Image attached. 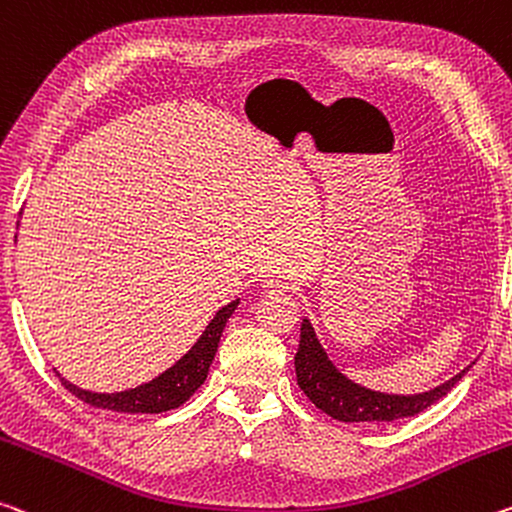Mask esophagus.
Returning a JSON list of instances; mask_svg holds the SVG:
<instances>
[{
    "label": "esophagus",
    "instance_id": "34e87169",
    "mask_svg": "<svg viewBox=\"0 0 512 512\" xmlns=\"http://www.w3.org/2000/svg\"><path fill=\"white\" fill-rule=\"evenodd\" d=\"M264 291H269V294H285V291H289V285L285 280H278V278H266L262 282Z\"/></svg>",
    "mask_w": 512,
    "mask_h": 512
}]
</instances>
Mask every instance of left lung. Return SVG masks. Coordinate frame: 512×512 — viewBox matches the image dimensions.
<instances>
[{"label": "left lung", "instance_id": "1", "mask_svg": "<svg viewBox=\"0 0 512 512\" xmlns=\"http://www.w3.org/2000/svg\"><path fill=\"white\" fill-rule=\"evenodd\" d=\"M294 364L298 385L307 394V399L332 419L348 421V424H355V421H396L415 417L426 408H431L442 396L449 394L460 383V378L474 367L472 362L469 367L446 380V383L421 394L376 392V389L353 383L351 378L344 376L332 364L328 353L323 351L319 337H316L310 319L300 321V344Z\"/></svg>", "mask_w": 512, "mask_h": 512}]
</instances>
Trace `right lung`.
<instances>
[{
  "label": "right lung",
  "mask_w": 512,
  "mask_h": 512,
  "mask_svg": "<svg viewBox=\"0 0 512 512\" xmlns=\"http://www.w3.org/2000/svg\"><path fill=\"white\" fill-rule=\"evenodd\" d=\"M15 241H18V234H15ZM239 303L241 298L223 305L221 310L214 314V319L207 323V328L202 330V335L196 339V344H193L189 351H186L182 358L173 364V367H168L164 373H159V376L152 378L150 383L125 389V392L102 394V392H88V389L72 385L70 380L63 378L59 371L56 369L54 371L63 383V387L70 389V392L79 396L84 403L93 405V408L127 412V415H139V412H143V415H157V412L173 410L177 405H182L202 383H205L209 364H212L214 355L218 351V342H221L225 323L234 314V310H237Z\"/></svg>",
  "instance_id": "obj_1"
}]
</instances>
